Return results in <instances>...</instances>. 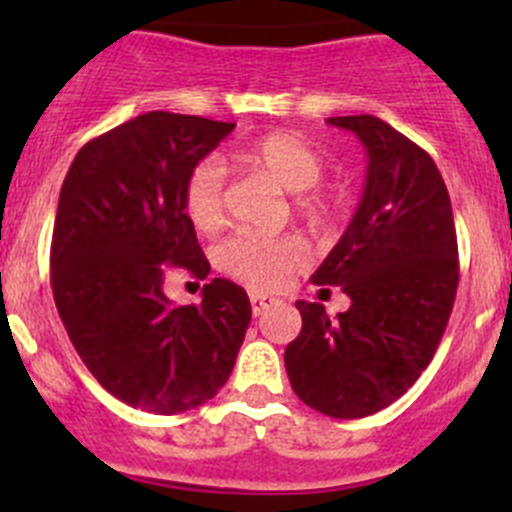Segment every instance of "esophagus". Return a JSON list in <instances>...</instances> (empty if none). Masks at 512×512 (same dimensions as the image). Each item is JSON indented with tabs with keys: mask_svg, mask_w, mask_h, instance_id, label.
I'll return each instance as SVG.
<instances>
[{
	"mask_svg": "<svg viewBox=\"0 0 512 512\" xmlns=\"http://www.w3.org/2000/svg\"><path fill=\"white\" fill-rule=\"evenodd\" d=\"M250 304H252V312H255V317H260V314H265L272 304H277V299L267 297V294H260V292H252Z\"/></svg>",
	"mask_w": 512,
	"mask_h": 512,
	"instance_id": "esophagus-1",
	"label": "esophagus"
}]
</instances>
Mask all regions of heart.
Wrapping results in <instances>:
<instances>
[{"mask_svg": "<svg viewBox=\"0 0 512 512\" xmlns=\"http://www.w3.org/2000/svg\"><path fill=\"white\" fill-rule=\"evenodd\" d=\"M232 158L245 168L257 170L282 190L297 193L294 208L314 225H322L334 208V198L319 188L324 158L302 138L289 133L252 141L237 148ZM183 210L198 230H215L223 220L225 188L223 173L213 160H200L183 185ZM304 250L294 237H262L237 232L218 247V265L252 289H280L302 267Z\"/></svg>", "mask_w": 512, "mask_h": 512, "instance_id": "heart-1", "label": "heart"}]
</instances>
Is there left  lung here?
Masks as SVG:
<instances>
[{
    "label": "left lung",
    "instance_id": "obj_1",
    "mask_svg": "<svg viewBox=\"0 0 512 512\" xmlns=\"http://www.w3.org/2000/svg\"><path fill=\"white\" fill-rule=\"evenodd\" d=\"M366 148L352 223L312 275L342 287L347 312L299 299L302 332L285 349L294 394L319 414L364 418L414 386L446 332L458 287L451 198L436 163L381 118L337 116Z\"/></svg>",
    "mask_w": 512,
    "mask_h": 512
}]
</instances>
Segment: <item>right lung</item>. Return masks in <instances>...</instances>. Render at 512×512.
<instances>
[{
    "label": "right lung",
    "mask_w": 512,
    "mask_h": 512,
    "mask_svg": "<svg viewBox=\"0 0 512 512\" xmlns=\"http://www.w3.org/2000/svg\"><path fill=\"white\" fill-rule=\"evenodd\" d=\"M235 123L151 111L76 153L56 208L51 289L71 344L98 384L133 409L180 414L225 386L250 324L247 292L215 277L175 307L170 270L210 262L183 210L190 170Z\"/></svg>",
    "instance_id": "obj_1"
}]
</instances>
